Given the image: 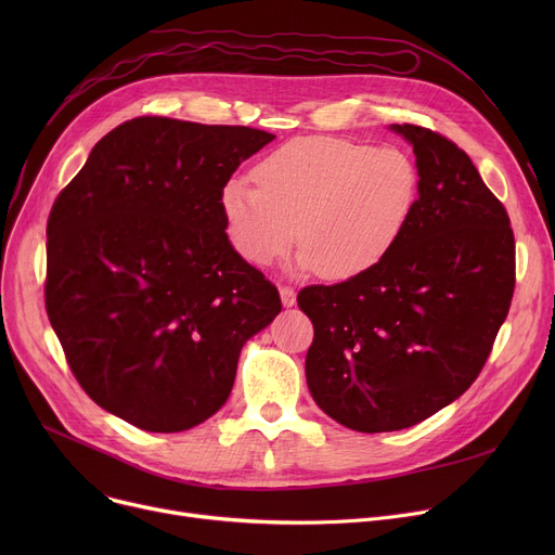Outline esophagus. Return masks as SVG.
Masks as SVG:
<instances>
[{"instance_id": "34e87169", "label": "esophagus", "mask_w": 555, "mask_h": 555, "mask_svg": "<svg viewBox=\"0 0 555 555\" xmlns=\"http://www.w3.org/2000/svg\"><path fill=\"white\" fill-rule=\"evenodd\" d=\"M279 295H281V304L285 306V308H293L295 304H297V293H295V289L293 287H281L279 289Z\"/></svg>"}]
</instances>
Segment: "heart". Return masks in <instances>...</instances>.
<instances>
[{"instance_id":"b5f03b06","label":"heart","mask_w":555,"mask_h":555,"mask_svg":"<svg viewBox=\"0 0 555 555\" xmlns=\"http://www.w3.org/2000/svg\"><path fill=\"white\" fill-rule=\"evenodd\" d=\"M220 193L227 233L251 266H270L299 236L297 270L328 279L369 272L410 224L418 195L416 162L396 145L373 149L339 137L283 143L256 170Z\"/></svg>"}]
</instances>
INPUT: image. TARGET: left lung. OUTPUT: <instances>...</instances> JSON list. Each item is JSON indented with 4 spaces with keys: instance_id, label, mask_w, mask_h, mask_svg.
<instances>
[{
    "instance_id": "obj_1",
    "label": "left lung",
    "mask_w": 555,
    "mask_h": 555,
    "mask_svg": "<svg viewBox=\"0 0 555 555\" xmlns=\"http://www.w3.org/2000/svg\"><path fill=\"white\" fill-rule=\"evenodd\" d=\"M421 172L402 238L369 272L304 287L314 339L306 380L339 425L377 434L412 427L468 389L511 308L515 241L506 209L461 149L393 124Z\"/></svg>"
}]
</instances>
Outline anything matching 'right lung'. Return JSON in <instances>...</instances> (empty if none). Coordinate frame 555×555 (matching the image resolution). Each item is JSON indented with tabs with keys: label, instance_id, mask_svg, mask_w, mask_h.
Returning <instances> with one entry per match:
<instances>
[{
	"label": "right lung",
	"instance_id": "obj_1",
	"mask_svg": "<svg viewBox=\"0 0 555 555\" xmlns=\"http://www.w3.org/2000/svg\"><path fill=\"white\" fill-rule=\"evenodd\" d=\"M272 139L139 116L107 132L53 202L49 322L105 412L172 434L227 402L245 341L281 299L229 243L220 193Z\"/></svg>",
	"mask_w": 555,
	"mask_h": 555
}]
</instances>
